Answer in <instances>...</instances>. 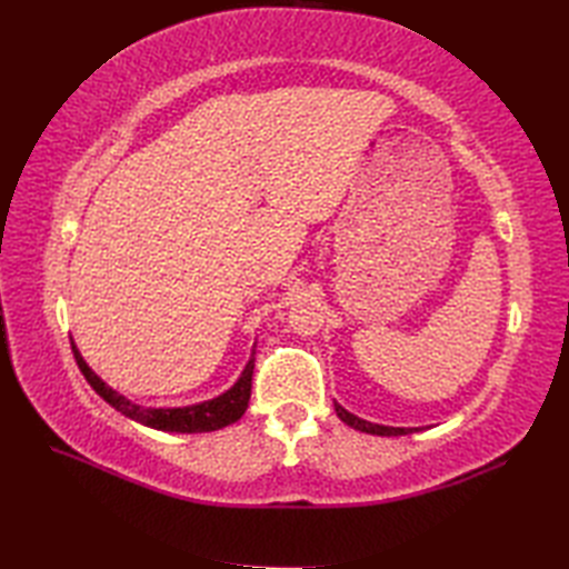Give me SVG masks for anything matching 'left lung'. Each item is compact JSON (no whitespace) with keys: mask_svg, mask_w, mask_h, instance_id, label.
<instances>
[{"mask_svg":"<svg viewBox=\"0 0 569 569\" xmlns=\"http://www.w3.org/2000/svg\"><path fill=\"white\" fill-rule=\"evenodd\" d=\"M335 410H337V418L341 422H347L349 427L358 429V432H366V435H377V437H401V435H410V432H418L420 427H389V425H377V422H368L363 418L353 416L343 406H339L335 401Z\"/></svg>","mask_w":569,"mask_h":569,"instance_id":"1","label":"left lung"}]
</instances>
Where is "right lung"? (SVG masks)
I'll list each match as a JSON object with an SVG mask.
<instances>
[{"mask_svg": "<svg viewBox=\"0 0 569 569\" xmlns=\"http://www.w3.org/2000/svg\"><path fill=\"white\" fill-rule=\"evenodd\" d=\"M73 356L78 360V368L84 375V380L90 382V387L104 399L111 408L118 412H123L126 418L140 422L144 427L159 429V432H176V435H201V432H216V429L228 427L237 422L244 416V410L251 399V375H253V356H256V343L251 349L249 363L244 366L239 380L228 389L222 391L216 399L192 403V406H176V408H151V406H140L126 399L123 393H118L111 389L101 377L88 366V360L82 358L78 343L71 339Z\"/></svg>", "mask_w": 569, "mask_h": 569, "instance_id": "add662e5", "label": "right lung"}]
</instances>
